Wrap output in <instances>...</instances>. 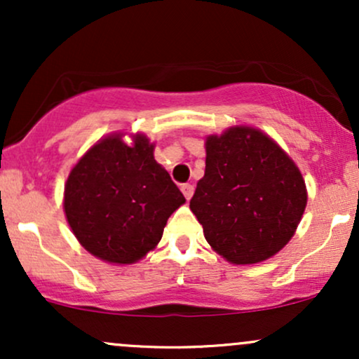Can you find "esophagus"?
<instances>
[{
  "mask_svg": "<svg viewBox=\"0 0 359 359\" xmlns=\"http://www.w3.org/2000/svg\"><path fill=\"white\" fill-rule=\"evenodd\" d=\"M180 189H182L185 199H187V201L191 199L192 194H194V185L192 184H182V185H180Z\"/></svg>",
  "mask_w": 359,
  "mask_h": 359,
  "instance_id": "esophagus-1",
  "label": "esophagus"
}]
</instances>
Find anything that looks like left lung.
Returning <instances> with one entry per match:
<instances>
[{"mask_svg":"<svg viewBox=\"0 0 359 359\" xmlns=\"http://www.w3.org/2000/svg\"><path fill=\"white\" fill-rule=\"evenodd\" d=\"M307 204L295 163L273 140L248 126L205 142V174L191 211L221 257L250 265L273 257L294 236Z\"/></svg>","mask_w":359,"mask_h":359,"instance_id":"8db88e82","label":"left lung"}]
</instances>
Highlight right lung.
<instances>
[{
  "mask_svg": "<svg viewBox=\"0 0 359 359\" xmlns=\"http://www.w3.org/2000/svg\"><path fill=\"white\" fill-rule=\"evenodd\" d=\"M185 197L154 158V145L137 135L101 140L72 168L64 209L89 253L109 263H133L162 240L170 214Z\"/></svg>",
  "mask_w": 359,
  "mask_h": 359,
  "instance_id": "obj_1",
  "label": "right lung"
}]
</instances>
